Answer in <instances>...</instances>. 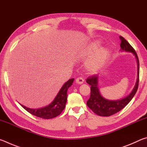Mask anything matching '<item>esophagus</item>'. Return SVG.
Listing matches in <instances>:
<instances>
[{"label":"esophagus","mask_w":147,"mask_h":147,"mask_svg":"<svg viewBox=\"0 0 147 147\" xmlns=\"http://www.w3.org/2000/svg\"><path fill=\"white\" fill-rule=\"evenodd\" d=\"M84 80L82 78V77H79V78L76 79V83L78 84H82L84 83Z\"/></svg>","instance_id":"34e87169"}]
</instances>
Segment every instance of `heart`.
Masks as SVG:
<instances>
[{
  "label": "heart",
  "instance_id": "heart-1",
  "mask_svg": "<svg viewBox=\"0 0 147 147\" xmlns=\"http://www.w3.org/2000/svg\"><path fill=\"white\" fill-rule=\"evenodd\" d=\"M100 45V43L99 41L93 42L89 47L84 56H88L92 53H93L94 52H95L98 49ZM109 54L108 50L105 48H102L95 54L93 58L89 61L88 65V69L91 71H96L106 63L109 58Z\"/></svg>",
  "mask_w": 147,
  "mask_h": 147
}]
</instances>
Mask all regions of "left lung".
<instances>
[{
	"label": "left lung",
	"mask_w": 147,
	"mask_h": 147,
	"mask_svg": "<svg viewBox=\"0 0 147 147\" xmlns=\"http://www.w3.org/2000/svg\"><path fill=\"white\" fill-rule=\"evenodd\" d=\"M119 39H121V41L120 45L121 51L131 53L136 57L137 65H138V76H137L138 77H137L135 86L131 93L128 96L123 98L118 99V100H109V99H106L102 96L98 88V74L89 76L87 78L86 82L91 86V95L89 100L87 102V105L94 113L100 116H111L121 111L130 102L135 95L138 88L139 63L138 55H137L135 50L125 39L122 36H119Z\"/></svg>",
	"instance_id": "left-lung-1"
}]
</instances>
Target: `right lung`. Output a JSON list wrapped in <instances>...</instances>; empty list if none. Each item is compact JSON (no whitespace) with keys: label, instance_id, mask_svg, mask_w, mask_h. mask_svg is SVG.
I'll return each instance as SVG.
<instances>
[{"label":"right lung","instance_id":"obj_1","mask_svg":"<svg viewBox=\"0 0 147 147\" xmlns=\"http://www.w3.org/2000/svg\"><path fill=\"white\" fill-rule=\"evenodd\" d=\"M74 80V78L69 79L63 84L55 98L49 105L35 109L28 108L23 104H21V106L32 115L38 117L45 119L56 117L62 112L65 107L67 100V90L69 87L73 85Z\"/></svg>","mask_w":147,"mask_h":147}]
</instances>
